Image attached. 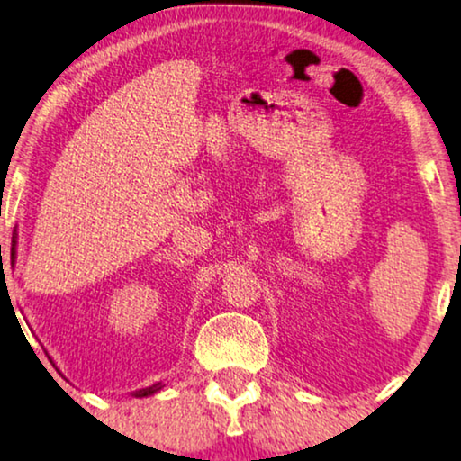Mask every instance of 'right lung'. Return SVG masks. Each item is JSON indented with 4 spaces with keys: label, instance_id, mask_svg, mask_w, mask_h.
<instances>
[{
    "label": "right lung",
    "instance_id": "1",
    "mask_svg": "<svg viewBox=\"0 0 461 461\" xmlns=\"http://www.w3.org/2000/svg\"><path fill=\"white\" fill-rule=\"evenodd\" d=\"M16 245H18V232L14 229V232H12V260H14V262H16ZM163 386H166V384L157 382V384H153V386H149V388L136 390V393H131V396H136V399H144V396H150V394L159 393Z\"/></svg>",
    "mask_w": 461,
    "mask_h": 461
}]
</instances>
